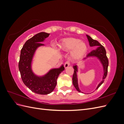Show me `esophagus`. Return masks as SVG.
Returning <instances> with one entry per match:
<instances>
[{
	"mask_svg": "<svg viewBox=\"0 0 124 124\" xmlns=\"http://www.w3.org/2000/svg\"><path fill=\"white\" fill-rule=\"evenodd\" d=\"M70 65V62L69 61H67L65 63V65H64V67L65 68H67V67H68V66Z\"/></svg>",
	"mask_w": 124,
	"mask_h": 124,
	"instance_id": "obj_1",
	"label": "esophagus"
}]
</instances>
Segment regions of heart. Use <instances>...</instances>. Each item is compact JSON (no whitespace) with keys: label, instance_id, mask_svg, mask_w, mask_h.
<instances>
[{"label":"heart","instance_id":"heart-1","mask_svg":"<svg viewBox=\"0 0 124 124\" xmlns=\"http://www.w3.org/2000/svg\"><path fill=\"white\" fill-rule=\"evenodd\" d=\"M59 48L63 51H71V58L73 60L81 58L87 50V46L83 41L76 38H66L59 44Z\"/></svg>","mask_w":124,"mask_h":124}]
</instances>
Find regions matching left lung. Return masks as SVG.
<instances>
[{
	"instance_id": "obj_1",
	"label": "left lung",
	"mask_w": 124,
	"mask_h": 124,
	"mask_svg": "<svg viewBox=\"0 0 124 124\" xmlns=\"http://www.w3.org/2000/svg\"><path fill=\"white\" fill-rule=\"evenodd\" d=\"M86 36L87 37V39L89 42V44L90 46H97V48L95 50H93L91 52L86 55V57H85L83 59H85L87 57H95L98 58L100 62L102 64L103 66V75L102 77V80L100 83L98 84V86H97L96 89H98L100 86L101 85L103 82L104 81V79L106 78L107 76V73H108V59L107 58V56L106 55V51L105 50L104 47L101 45L98 41L97 40L93 39L91 37L88 35H86ZM73 68L74 69V73L72 77V83L78 92H81L80 89L78 87V78H77V72H78V66L75 65V66H73ZM82 93V92H81Z\"/></svg>"
}]
</instances>
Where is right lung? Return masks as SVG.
<instances>
[{"mask_svg":"<svg viewBox=\"0 0 124 124\" xmlns=\"http://www.w3.org/2000/svg\"><path fill=\"white\" fill-rule=\"evenodd\" d=\"M50 33L41 32L28 39L21 51L18 69L24 84L33 92L40 95H47L53 91L57 84L59 74L65 70L62 65L58 68L51 69L43 76H38L33 72L31 62L37 48L44 44L41 43Z\"/></svg>","mask_w":124,"mask_h":124,"instance_id":"right-lung-1","label":"right lung"}]
</instances>
